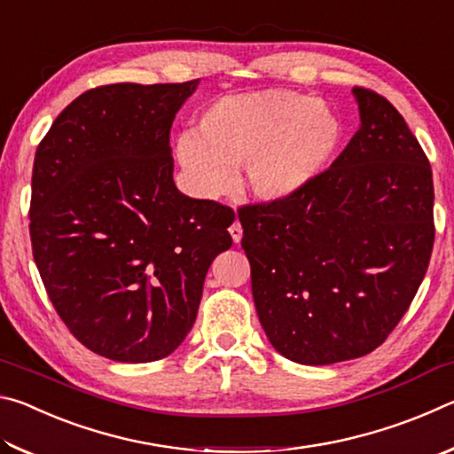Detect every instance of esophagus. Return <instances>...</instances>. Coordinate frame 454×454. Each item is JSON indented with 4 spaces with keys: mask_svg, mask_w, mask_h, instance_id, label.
Listing matches in <instances>:
<instances>
[{
    "mask_svg": "<svg viewBox=\"0 0 454 454\" xmlns=\"http://www.w3.org/2000/svg\"><path fill=\"white\" fill-rule=\"evenodd\" d=\"M230 236H232V240H234V244H238L242 240V226H240V222H234L232 226H230Z\"/></svg>",
    "mask_w": 454,
    "mask_h": 454,
    "instance_id": "obj_1",
    "label": "esophagus"
}]
</instances>
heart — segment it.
<instances>
[{
  "mask_svg": "<svg viewBox=\"0 0 454 454\" xmlns=\"http://www.w3.org/2000/svg\"><path fill=\"white\" fill-rule=\"evenodd\" d=\"M347 126L325 99L290 90L226 96L200 114L196 134H180L176 160L200 196L224 194L244 166L242 190L278 204L317 182L342 150Z\"/></svg>",
  "mask_w": 454,
  "mask_h": 454,
  "instance_id": "b5f03b06",
  "label": "heart"
}]
</instances>
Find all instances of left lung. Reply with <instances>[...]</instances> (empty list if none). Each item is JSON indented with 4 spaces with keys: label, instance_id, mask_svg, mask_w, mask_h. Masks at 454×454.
I'll return each mask as SVG.
<instances>
[{
    "label": "left lung",
    "instance_id": "1",
    "mask_svg": "<svg viewBox=\"0 0 454 454\" xmlns=\"http://www.w3.org/2000/svg\"><path fill=\"white\" fill-rule=\"evenodd\" d=\"M360 126L301 194L238 212L268 340L298 364L364 356L387 340L425 278L433 172L396 107L352 88Z\"/></svg>",
    "mask_w": 454,
    "mask_h": 454
}]
</instances>
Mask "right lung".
<instances>
[{"mask_svg":"<svg viewBox=\"0 0 454 454\" xmlns=\"http://www.w3.org/2000/svg\"><path fill=\"white\" fill-rule=\"evenodd\" d=\"M200 80L114 83L66 107L37 145L29 234L59 318L116 363H152L194 326L234 212L174 184L170 128Z\"/></svg>","mask_w":454,"mask_h":454,"instance_id":"add662e5","label":"right lung"}]
</instances>
